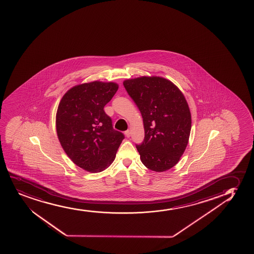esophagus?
Wrapping results in <instances>:
<instances>
[{"mask_svg": "<svg viewBox=\"0 0 254 254\" xmlns=\"http://www.w3.org/2000/svg\"><path fill=\"white\" fill-rule=\"evenodd\" d=\"M125 135L127 137H130V136H131V131H130V130H127V131H125Z\"/></svg>", "mask_w": 254, "mask_h": 254, "instance_id": "1", "label": "esophagus"}]
</instances>
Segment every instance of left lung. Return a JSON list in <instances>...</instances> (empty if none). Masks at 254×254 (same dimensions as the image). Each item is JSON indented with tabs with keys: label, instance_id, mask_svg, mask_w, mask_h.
Returning <instances> with one entry per match:
<instances>
[{
	"label": "left lung",
	"instance_id": "1",
	"mask_svg": "<svg viewBox=\"0 0 254 254\" xmlns=\"http://www.w3.org/2000/svg\"><path fill=\"white\" fill-rule=\"evenodd\" d=\"M143 117L144 140L136 145L147 168L162 172L176 166L188 145L191 112L182 91L161 77H140L123 82Z\"/></svg>",
	"mask_w": 254,
	"mask_h": 254
}]
</instances>
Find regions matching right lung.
Listing matches in <instances>:
<instances>
[{
  "mask_svg": "<svg viewBox=\"0 0 254 254\" xmlns=\"http://www.w3.org/2000/svg\"><path fill=\"white\" fill-rule=\"evenodd\" d=\"M117 89L118 84L112 82L78 84L63 95L57 108L56 126L61 145L75 165L91 173L111 166L124 139L104 111Z\"/></svg>",
  "mask_w": 254,
  "mask_h": 254,
  "instance_id": "add662e5",
  "label": "right lung"
}]
</instances>
